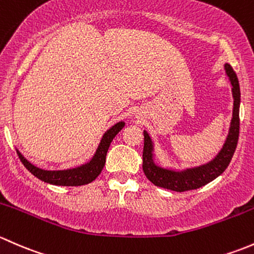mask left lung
<instances>
[{"mask_svg":"<svg viewBox=\"0 0 254 254\" xmlns=\"http://www.w3.org/2000/svg\"><path fill=\"white\" fill-rule=\"evenodd\" d=\"M227 77L232 84V96H234V111H232L231 126L229 135L220 153L205 165L187 169L184 171H174V170L163 169L154 163L153 159V142L148 133L144 130V148H143V171L146 179L158 187L175 190V192H186V190H197L202 187L221 174L229 166L232 155L236 150L240 133V85L235 70L229 64H225Z\"/></svg>","mask_w":254,"mask_h":254,"instance_id":"left-lung-1","label":"left lung"}]
</instances>
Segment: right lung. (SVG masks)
Returning <instances> with one entry per match:
<instances>
[{
    "mask_svg": "<svg viewBox=\"0 0 254 254\" xmlns=\"http://www.w3.org/2000/svg\"><path fill=\"white\" fill-rule=\"evenodd\" d=\"M125 127V122H119L115 126H112L105 134L103 135L100 144H99L96 153L94 154L93 159L88 164L75 167V169L62 170V171H48V170L39 169L30 164L19 151L17 150L18 156H19L22 164L27 167L28 171L39 180L48 184L56 186H83L93 182L96 177L100 175L101 170L104 169L106 161V153L109 150V146L111 144L115 135Z\"/></svg>",
    "mask_w": 254,
    "mask_h": 254,
    "instance_id": "add662e5",
    "label": "right lung"
}]
</instances>
